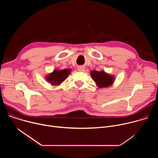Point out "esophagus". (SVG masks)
<instances>
[{"label": "esophagus", "mask_w": 158, "mask_h": 158, "mask_svg": "<svg viewBox=\"0 0 158 158\" xmlns=\"http://www.w3.org/2000/svg\"><path fill=\"white\" fill-rule=\"evenodd\" d=\"M77 70L79 71V72H84V70H85V68L84 66H79L77 67Z\"/></svg>", "instance_id": "esophagus-1"}]
</instances>
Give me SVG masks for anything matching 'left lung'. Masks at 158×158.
I'll use <instances>...</instances> for the list:
<instances>
[{
  "mask_svg": "<svg viewBox=\"0 0 158 158\" xmlns=\"http://www.w3.org/2000/svg\"><path fill=\"white\" fill-rule=\"evenodd\" d=\"M91 76L93 81L96 82L97 86L99 88L107 87L112 85L115 79L114 76H112L103 71H97L93 70V71H91Z\"/></svg>",
  "mask_w": 158,
  "mask_h": 158,
  "instance_id": "obj_1",
  "label": "left lung"
}]
</instances>
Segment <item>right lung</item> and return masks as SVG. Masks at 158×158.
Instances as JSON below:
<instances>
[{
  "instance_id": "1",
  "label": "right lung",
  "mask_w": 158,
  "mask_h": 158,
  "mask_svg": "<svg viewBox=\"0 0 158 158\" xmlns=\"http://www.w3.org/2000/svg\"><path fill=\"white\" fill-rule=\"evenodd\" d=\"M71 71L70 69H65L62 70L54 69L52 73L46 77V79L48 82L51 83V85H59L68 77V75L71 73Z\"/></svg>"
}]
</instances>
